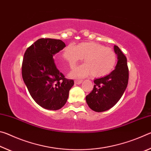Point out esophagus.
Returning a JSON list of instances; mask_svg holds the SVG:
<instances>
[{"label": "esophagus", "mask_w": 151, "mask_h": 151, "mask_svg": "<svg viewBox=\"0 0 151 151\" xmlns=\"http://www.w3.org/2000/svg\"><path fill=\"white\" fill-rule=\"evenodd\" d=\"M82 83H83V81H82V80H76V81H75V83L76 84V85H80V84H81Z\"/></svg>", "instance_id": "34e87169"}]
</instances>
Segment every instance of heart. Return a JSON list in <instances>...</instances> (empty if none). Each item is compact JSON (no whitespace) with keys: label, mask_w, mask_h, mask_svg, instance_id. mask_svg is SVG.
I'll use <instances>...</instances> for the list:
<instances>
[{"label":"heart","mask_w":151,"mask_h":151,"mask_svg":"<svg viewBox=\"0 0 151 151\" xmlns=\"http://www.w3.org/2000/svg\"><path fill=\"white\" fill-rule=\"evenodd\" d=\"M63 58L70 68L84 58L85 65L78 66L71 73L73 77L82 78L92 74L94 77H103L111 73L115 68L117 57L114 51L94 42H81L77 46L70 44L63 53ZM59 65H61V63Z\"/></svg>","instance_id":"obj_1"}]
</instances>
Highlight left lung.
I'll return each mask as SVG.
<instances>
[{
	"mask_svg": "<svg viewBox=\"0 0 151 151\" xmlns=\"http://www.w3.org/2000/svg\"><path fill=\"white\" fill-rule=\"evenodd\" d=\"M114 50L118 59L114 70L104 77L95 79L93 90L86 96V103L95 112L105 111L115 105L128 85L127 58L117 46H114Z\"/></svg>",
	"mask_w": 151,
	"mask_h": 151,
	"instance_id": "8db88e82",
	"label": "left lung"
}]
</instances>
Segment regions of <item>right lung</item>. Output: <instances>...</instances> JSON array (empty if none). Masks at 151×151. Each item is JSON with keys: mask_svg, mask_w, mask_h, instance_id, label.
<instances>
[{"mask_svg": "<svg viewBox=\"0 0 151 151\" xmlns=\"http://www.w3.org/2000/svg\"><path fill=\"white\" fill-rule=\"evenodd\" d=\"M66 47L61 40L40 39L25 51L22 76L30 96L39 106L56 111L67 101L74 81L57 69L53 56Z\"/></svg>", "mask_w": 151, "mask_h": 151, "instance_id": "add662e5", "label": "right lung"}]
</instances>
